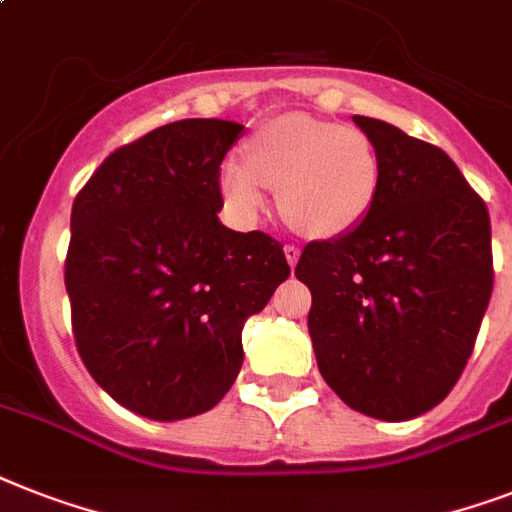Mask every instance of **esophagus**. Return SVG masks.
<instances>
[{
  "mask_svg": "<svg viewBox=\"0 0 512 512\" xmlns=\"http://www.w3.org/2000/svg\"><path fill=\"white\" fill-rule=\"evenodd\" d=\"M284 255H286V263H289L294 268V265H297V260H299V247H297V244H286Z\"/></svg>",
  "mask_w": 512,
  "mask_h": 512,
  "instance_id": "34e87169",
  "label": "esophagus"
}]
</instances>
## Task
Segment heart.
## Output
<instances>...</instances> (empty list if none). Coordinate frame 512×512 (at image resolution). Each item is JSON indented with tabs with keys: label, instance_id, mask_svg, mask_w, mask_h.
Instances as JSON below:
<instances>
[{
	"label": "heart",
	"instance_id": "obj_1",
	"mask_svg": "<svg viewBox=\"0 0 512 512\" xmlns=\"http://www.w3.org/2000/svg\"><path fill=\"white\" fill-rule=\"evenodd\" d=\"M268 186L289 226L310 239L355 231L381 191V155L360 128L310 115L268 120L249 141V162L228 157L220 191L236 215L252 220L268 207Z\"/></svg>",
	"mask_w": 512,
	"mask_h": 512
}]
</instances>
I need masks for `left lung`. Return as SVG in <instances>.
I'll list each match as a JSON object with an SVG mask.
<instances>
[{"label":"left lung","mask_w":512,"mask_h":512,"mask_svg":"<svg viewBox=\"0 0 512 512\" xmlns=\"http://www.w3.org/2000/svg\"><path fill=\"white\" fill-rule=\"evenodd\" d=\"M381 155L368 218L310 242L294 276L310 289L318 371L344 405L410 421L450 394L492 297V226L481 197L434 144L352 115Z\"/></svg>","instance_id":"obj_1"}]
</instances>
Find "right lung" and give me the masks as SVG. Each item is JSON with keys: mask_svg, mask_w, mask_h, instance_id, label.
Masks as SVG:
<instances>
[{"mask_svg": "<svg viewBox=\"0 0 512 512\" xmlns=\"http://www.w3.org/2000/svg\"><path fill=\"white\" fill-rule=\"evenodd\" d=\"M231 120L189 118L115 149L78 191L65 289L83 365L149 421H184L242 371V328L289 278L284 247L220 223Z\"/></svg>", "mask_w": 512, "mask_h": 512, "instance_id": "right-lung-1", "label": "right lung"}]
</instances>
